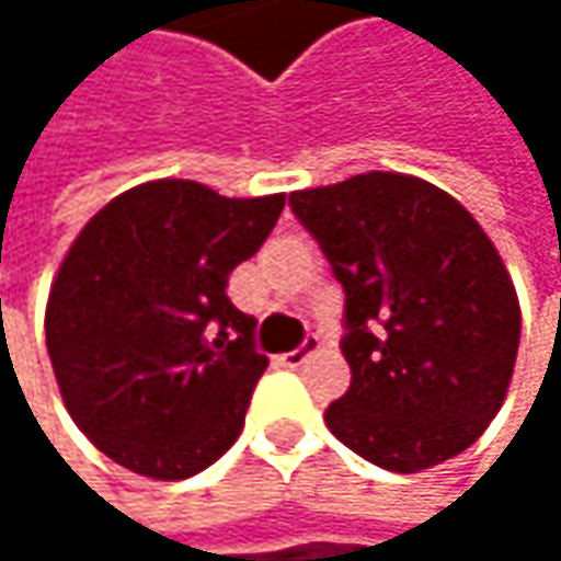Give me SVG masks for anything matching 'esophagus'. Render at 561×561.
I'll list each match as a JSON object with an SVG mask.
<instances>
[{"instance_id": "obj_1", "label": "esophagus", "mask_w": 561, "mask_h": 561, "mask_svg": "<svg viewBox=\"0 0 561 561\" xmlns=\"http://www.w3.org/2000/svg\"><path fill=\"white\" fill-rule=\"evenodd\" d=\"M311 351H318V337H305V344H301V347L279 354V364L282 367H301V364L308 360V354H311Z\"/></svg>"}]
</instances>
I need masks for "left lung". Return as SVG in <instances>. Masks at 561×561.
<instances>
[{
	"mask_svg": "<svg viewBox=\"0 0 561 561\" xmlns=\"http://www.w3.org/2000/svg\"><path fill=\"white\" fill-rule=\"evenodd\" d=\"M344 285L351 390L324 409L337 442L415 474L471 448L519 347V301L481 224L442 187L396 171L288 194Z\"/></svg>",
	"mask_w": 561,
	"mask_h": 561,
	"instance_id": "1",
	"label": "left lung"
}]
</instances>
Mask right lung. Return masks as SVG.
Masks as SVG:
<instances>
[{"label":"right lung","instance_id":"add662e5","mask_svg":"<svg viewBox=\"0 0 561 561\" xmlns=\"http://www.w3.org/2000/svg\"><path fill=\"white\" fill-rule=\"evenodd\" d=\"M282 207L285 194L224 197L162 178L80 230L48 295L45 337L70 419L106 458L184 481L240 438L270 357L227 279Z\"/></svg>","mask_w":561,"mask_h":561}]
</instances>
